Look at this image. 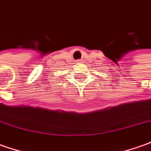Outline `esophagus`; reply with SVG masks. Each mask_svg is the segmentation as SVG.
Masks as SVG:
<instances>
[{"mask_svg": "<svg viewBox=\"0 0 151 151\" xmlns=\"http://www.w3.org/2000/svg\"><path fill=\"white\" fill-rule=\"evenodd\" d=\"M78 63H83V62H82V61H80V60H79V61H78Z\"/></svg>", "mask_w": 151, "mask_h": 151, "instance_id": "34e87169", "label": "esophagus"}]
</instances>
